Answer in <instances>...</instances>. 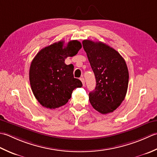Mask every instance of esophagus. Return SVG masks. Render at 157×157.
<instances>
[{"label": "esophagus", "instance_id": "1", "mask_svg": "<svg viewBox=\"0 0 157 157\" xmlns=\"http://www.w3.org/2000/svg\"><path fill=\"white\" fill-rule=\"evenodd\" d=\"M80 80H81V82H82V83L83 86H85V78H83L82 76V77L80 78Z\"/></svg>", "mask_w": 157, "mask_h": 157}]
</instances>
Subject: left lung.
<instances>
[{"instance_id": "left-lung-1", "label": "left lung", "mask_w": 157, "mask_h": 157, "mask_svg": "<svg viewBox=\"0 0 157 157\" xmlns=\"http://www.w3.org/2000/svg\"><path fill=\"white\" fill-rule=\"evenodd\" d=\"M82 46L96 79V87L89 94V101L99 113H113L127 94L129 72L125 61L119 52L101 42L84 40Z\"/></svg>"}]
</instances>
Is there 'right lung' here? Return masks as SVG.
Here are the masks:
<instances>
[{
    "label": "right lung",
    "instance_id": "1",
    "mask_svg": "<svg viewBox=\"0 0 157 157\" xmlns=\"http://www.w3.org/2000/svg\"><path fill=\"white\" fill-rule=\"evenodd\" d=\"M59 41L43 48L31 63L29 78L32 91L43 106L55 109L65 105L72 91L82 84L74 78L72 64L66 65L65 59L77 54L82 45L79 41L70 40L63 48Z\"/></svg>",
    "mask_w": 157,
    "mask_h": 157
}]
</instances>
